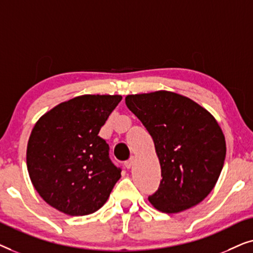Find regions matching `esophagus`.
<instances>
[{
  "mask_svg": "<svg viewBox=\"0 0 253 253\" xmlns=\"http://www.w3.org/2000/svg\"><path fill=\"white\" fill-rule=\"evenodd\" d=\"M133 164H134V158H133V157H132V158H130L129 160L124 162V165H126V167L127 169H130L131 167H132Z\"/></svg>",
  "mask_w": 253,
  "mask_h": 253,
  "instance_id": "1",
  "label": "esophagus"
}]
</instances>
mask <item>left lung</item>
Returning a JSON list of instances; mask_svg holds the SVG:
<instances>
[{"mask_svg": "<svg viewBox=\"0 0 253 253\" xmlns=\"http://www.w3.org/2000/svg\"><path fill=\"white\" fill-rule=\"evenodd\" d=\"M126 103L153 138L160 162L162 179L150 203L168 214L198 205L215 186L226 158L219 123L204 107L174 92L129 94Z\"/></svg>", "mask_w": 253, "mask_h": 253, "instance_id": "1", "label": "left lung"}]
</instances>
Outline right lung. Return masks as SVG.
I'll return each instance as SVG.
<instances>
[{
    "label": "right lung",
    "instance_id": "right-lung-1",
    "mask_svg": "<svg viewBox=\"0 0 253 253\" xmlns=\"http://www.w3.org/2000/svg\"><path fill=\"white\" fill-rule=\"evenodd\" d=\"M122 96L84 94L44 113L31 131L26 165L41 198L71 216L105 205L121 178L109 146L98 136Z\"/></svg>",
    "mask_w": 253,
    "mask_h": 253
}]
</instances>
